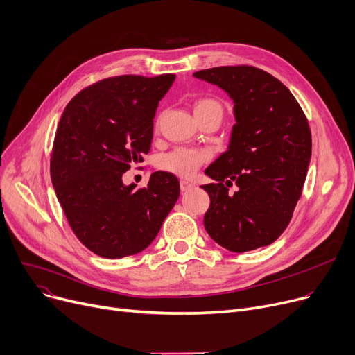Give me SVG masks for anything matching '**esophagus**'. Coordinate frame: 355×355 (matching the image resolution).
Wrapping results in <instances>:
<instances>
[{
	"instance_id": "esophagus-1",
	"label": "esophagus",
	"mask_w": 355,
	"mask_h": 355,
	"mask_svg": "<svg viewBox=\"0 0 355 355\" xmlns=\"http://www.w3.org/2000/svg\"><path fill=\"white\" fill-rule=\"evenodd\" d=\"M191 189H193V184L187 182V180H180V191L182 192H189Z\"/></svg>"
}]
</instances>
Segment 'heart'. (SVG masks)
Masks as SVG:
<instances>
[{
  "label": "heart",
  "instance_id": "heart-1",
  "mask_svg": "<svg viewBox=\"0 0 355 355\" xmlns=\"http://www.w3.org/2000/svg\"><path fill=\"white\" fill-rule=\"evenodd\" d=\"M216 114L223 115V105L215 98H200L195 103V115ZM209 159L207 150L196 148H175L171 153L160 157L159 166L162 171L173 173L182 178H191L196 173L198 168Z\"/></svg>",
  "mask_w": 355,
  "mask_h": 355
}]
</instances>
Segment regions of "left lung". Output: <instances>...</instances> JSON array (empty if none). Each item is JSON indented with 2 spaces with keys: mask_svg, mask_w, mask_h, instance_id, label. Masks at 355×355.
Wrapping results in <instances>:
<instances>
[{
  "mask_svg": "<svg viewBox=\"0 0 355 355\" xmlns=\"http://www.w3.org/2000/svg\"><path fill=\"white\" fill-rule=\"evenodd\" d=\"M193 76L224 89L235 116L228 150L205 171L216 182L202 187L211 198L205 230L234 252L272 244L289 225L306 179V115L279 79L254 66L212 67ZM232 181L239 191L231 196Z\"/></svg>",
  "mask_w": 355,
  "mask_h": 355,
  "instance_id": "8db88e82",
  "label": "left lung"
}]
</instances>
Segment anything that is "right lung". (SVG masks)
I'll list each match as a JSON object with an SVG mask.
<instances>
[{
	"label": "right lung",
	"instance_id": "1",
	"mask_svg": "<svg viewBox=\"0 0 355 355\" xmlns=\"http://www.w3.org/2000/svg\"><path fill=\"white\" fill-rule=\"evenodd\" d=\"M175 78H107L82 89L62 114L50 176L67 223L96 256L121 259L147 248L179 198V180L168 172L151 173L141 189L123 183L150 151L156 108Z\"/></svg>",
	"mask_w": 355,
	"mask_h": 355
}]
</instances>
